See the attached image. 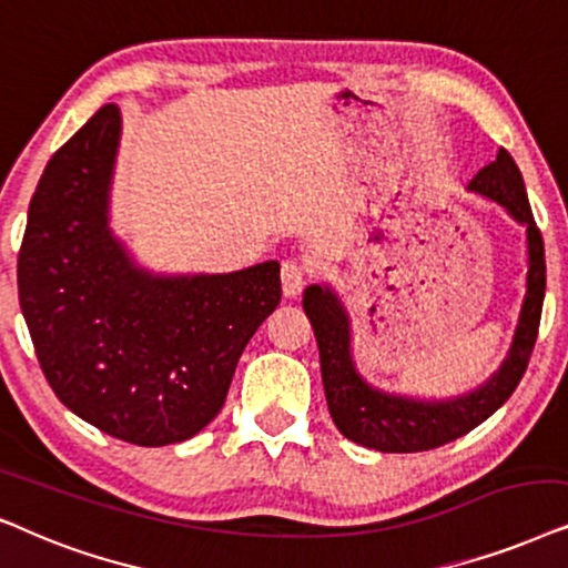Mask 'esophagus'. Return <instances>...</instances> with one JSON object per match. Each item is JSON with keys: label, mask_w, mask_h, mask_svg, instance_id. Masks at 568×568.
Segmentation results:
<instances>
[{"label": "esophagus", "mask_w": 568, "mask_h": 568, "mask_svg": "<svg viewBox=\"0 0 568 568\" xmlns=\"http://www.w3.org/2000/svg\"><path fill=\"white\" fill-rule=\"evenodd\" d=\"M280 280H283V293L288 298L298 296L301 288L306 283V267L296 260H285L283 267H280Z\"/></svg>", "instance_id": "34e87169"}]
</instances>
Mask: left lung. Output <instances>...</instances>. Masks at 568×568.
Masks as SVG:
<instances>
[{"instance_id":"8db88e82","label":"left lung","mask_w":568,"mask_h":568,"mask_svg":"<svg viewBox=\"0 0 568 568\" xmlns=\"http://www.w3.org/2000/svg\"><path fill=\"white\" fill-rule=\"evenodd\" d=\"M467 192L498 202L514 221L527 229V291L517 329L498 372L490 374L478 389L449 399H418L372 387L355 368L351 316L343 301L329 285H308L304 291V312L320 345L322 384L329 415L339 434L361 447L397 452V455L444 447L490 418L525 376L538 339L542 298H546V246L535 225L525 181L504 148L498 150L494 163L475 173Z\"/></svg>"}]
</instances>
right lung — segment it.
Returning a JSON list of instances; mask_svg holds the SVG:
<instances>
[{
	"mask_svg": "<svg viewBox=\"0 0 568 568\" xmlns=\"http://www.w3.org/2000/svg\"><path fill=\"white\" fill-rule=\"evenodd\" d=\"M121 113L105 103L51 158L18 256L20 308L54 395L103 434L165 447L221 413L248 339L280 304L275 260L153 275L109 229Z\"/></svg>",
	"mask_w": 568,
	"mask_h": 568,
	"instance_id": "obj_1",
	"label": "right lung"
}]
</instances>
